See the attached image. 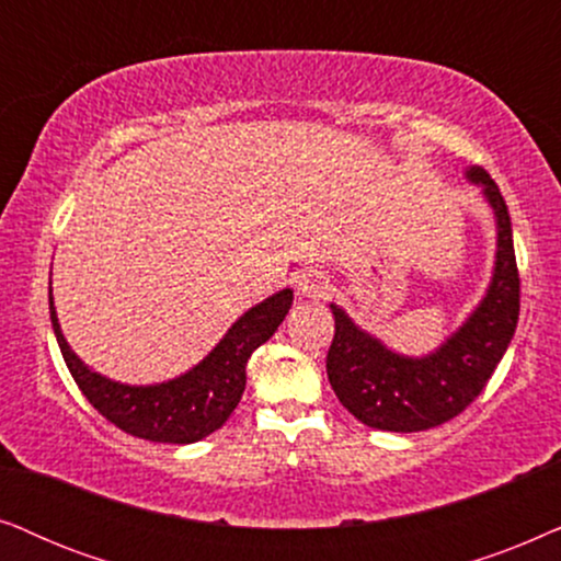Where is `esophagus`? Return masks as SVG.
I'll use <instances>...</instances> for the list:
<instances>
[{
	"label": "esophagus",
	"mask_w": 561,
	"mask_h": 561,
	"mask_svg": "<svg viewBox=\"0 0 561 561\" xmlns=\"http://www.w3.org/2000/svg\"><path fill=\"white\" fill-rule=\"evenodd\" d=\"M295 285H297V293L305 297H323L328 289V279L318 272H302V274H297Z\"/></svg>",
	"instance_id": "obj_1"
}]
</instances>
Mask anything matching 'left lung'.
I'll use <instances>...</instances> for the list:
<instances>
[{
    "instance_id": "obj_1",
    "label": "left lung",
    "mask_w": 561,
    "mask_h": 561,
    "mask_svg": "<svg viewBox=\"0 0 561 561\" xmlns=\"http://www.w3.org/2000/svg\"><path fill=\"white\" fill-rule=\"evenodd\" d=\"M467 176L484 186V197L495 210V274L480 308L436 354H392L331 305L335 333L325 356L328 382L341 405L371 428L413 433L457 417L484 390L518 325L520 276L507 205L488 171L469 169Z\"/></svg>"
}]
</instances>
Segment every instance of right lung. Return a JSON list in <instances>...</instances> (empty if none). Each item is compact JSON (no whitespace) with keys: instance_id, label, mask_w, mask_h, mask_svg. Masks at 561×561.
Listing matches in <instances>:
<instances>
[{"instance_id":"add662e5","label":"right lung","mask_w":561,"mask_h":561,"mask_svg":"<svg viewBox=\"0 0 561 561\" xmlns=\"http://www.w3.org/2000/svg\"><path fill=\"white\" fill-rule=\"evenodd\" d=\"M289 308H293V289H282L238 318L226 339L192 371L151 387L112 382L84 367V362L64 339L54 297H50V323L73 382L110 423L146 442L194 444L218 431L233 413L245 390V364L261 343L272 339Z\"/></svg>"}]
</instances>
